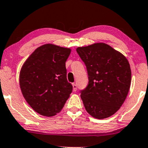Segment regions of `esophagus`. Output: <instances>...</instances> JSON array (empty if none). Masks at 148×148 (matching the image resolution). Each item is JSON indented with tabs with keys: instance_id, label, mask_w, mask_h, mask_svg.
Instances as JSON below:
<instances>
[{
	"instance_id": "34e87169",
	"label": "esophagus",
	"mask_w": 148,
	"mask_h": 148,
	"mask_svg": "<svg viewBox=\"0 0 148 148\" xmlns=\"http://www.w3.org/2000/svg\"><path fill=\"white\" fill-rule=\"evenodd\" d=\"M73 91L77 90V85L75 84H73Z\"/></svg>"
}]
</instances>
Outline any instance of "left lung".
<instances>
[{
	"mask_svg": "<svg viewBox=\"0 0 148 148\" xmlns=\"http://www.w3.org/2000/svg\"><path fill=\"white\" fill-rule=\"evenodd\" d=\"M85 63L88 84L81 90L86 110L92 117L103 119L114 114L128 94L131 69L121 53L103 42L77 47Z\"/></svg>",
	"mask_w": 148,
	"mask_h": 148,
	"instance_id": "left-lung-1",
	"label": "left lung"
}]
</instances>
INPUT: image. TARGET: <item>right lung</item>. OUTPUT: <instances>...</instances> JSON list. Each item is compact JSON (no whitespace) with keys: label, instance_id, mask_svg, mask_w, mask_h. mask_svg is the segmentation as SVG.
<instances>
[{"label":"right lung","instance_id":"obj_1","mask_svg":"<svg viewBox=\"0 0 148 148\" xmlns=\"http://www.w3.org/2000/svg\"><path fill=\"white\" fill-rule=\"evenodd\" d=\"M71 52L69 48L45 44L36 49L22 66L21 92L29 105L41 115L52 116L60 112L72 92L66 69Z\"/></svg>","mask_w":148,"mask_h":148}]
</instances>
